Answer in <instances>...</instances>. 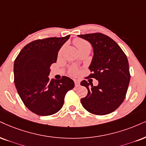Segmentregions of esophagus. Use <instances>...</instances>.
<instances>
[{
	"instance_id": "1",
	"label": "esophagus",
	"mask_w": 146,
	"mask_h": 146,
	"mask_svg": "<svg viewBox=\"0 0 146 146\" xmlns=\"http://www.w3.org/2000/svg\"><path fill=\"white\" fill-rule=\"evenodd\" d=\"M74 83H75V87H79L80 86V81L78 80H74Z\"/></svg>"
}]
</instances>
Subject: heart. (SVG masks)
<instances>
[{"label": "heart", "instance_id": "b5f03b06", "mask_svg": "<svg viewBox=\"0 0 146 146\" xmlns=\"http://www.w3.org/2000/svg\"><path fill=\"white\" fill-rule=\"evenodd\" d=\"M74 44H76V46H77V48H78V50H81L82 48L87 47V46H91L90 44L87 41L83 40V39H80V38H77L74 40ZM62 52V48L60 50L59 52V55H61ZM70 74L72 75H76L77 73H78V70H77L75 68H71L70 70Z\"/></svg>", "mask_w": 146, "mask_h": 146}]
</instances>
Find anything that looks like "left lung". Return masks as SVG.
I'll return each mask as SVG.
<instances>
[{"label": "left lung", "mask_w": 146, "mask_h": 146, "mask_svg": "<svg viewBox=\"0 0 146 146\" xmlns=\"http://www.w3.org/2000/svg\"><path fill=\"white\" fill-rule=\"evenodd\" d=\"M89 41L93 48L89 78L98 80V85L86 80L80 82L88 90L80 100L84 108L96 115H106L118 108L125 100L130 81L129 62L120 46L102 33L78 35ZM91 86H90V85Z\"/></svg>", "instance_id": "1"}]
</instances>
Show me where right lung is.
<instances>
[{
	"mask_svg": "<svg viewBox=\"0 0 146 146\" xmlns=\"http://www.w3.org/2000/svg\"><path fill=\"white\" fill-rule=\"evenodd\" d=\"M70 36L32 41L21 49L14 62L18 94L24 105L39 116H49L60 110L66 93L74 87V82L67 76L55 80L48 77L59 50Z\"/></svg>",
	"mask_w": 146,
	"mask_h": 146,
	"instance_id": "1",
	"label": "right lung"
}]
</instances>
